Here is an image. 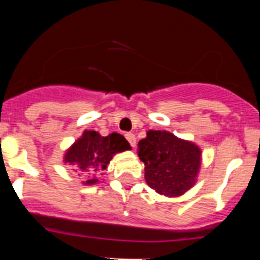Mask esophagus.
Wrapping results in <instances>:
<instances>
[{
    "label": "esophagus",
    "instance_id": "obj_1",
    "mask_svg": "<svg viewBox=\"0 0 260 260\" xmlns=\"http://www.w3.org/2000/svg\"><path fill=\"white\" fill-rule=\"evenodd\" d=\"M125 137H126V139H127L128 143H130V146L134 148V147L137 146V138H135V135L132 134V133H128V134H126Z\"/></svg>",
    "mask_w": 260,
    "mask_h": 260
}]
</instances>
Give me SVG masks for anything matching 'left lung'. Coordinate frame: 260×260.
<instances>
[{"label":"left lung","mask_w":260,"mask_h":260,"mask_svg":"<svg viewBox=\"0 0 260 260\" xmlns=\"http://www.w3.org/2000/svg\"><path fill=\"white\" fill-rule=\"evenodd\" d=\"M138 156L144 164L147 185L169 198L191 189L201 171V148L165 130H148L138 144Z\"/></svg>","instance_id":"left-lung-1"}]
</instances>
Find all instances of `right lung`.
I'll return each instance as SVG.
<instances>
[{
	"instance_id": "add662e5",
	"label": "right lung",
	"mask_w": 260,
	"mask_h": 260,
	"mask_svg": "<svg viewBox=\"0 0 260 260\" xmlns=\"http://www.w3.org/2000/svg\"><path fill=\"white\" fill-rule=\"evenodd\" d=\"M127 150H132V147L118 133L103 137L93 130H84L82 137L66 150L63 164L71 165L75 172L88 177L82 182L83 185H95L99 182L96 174L107 169L116 153Z\"/></svg>"
}]
</instances>
